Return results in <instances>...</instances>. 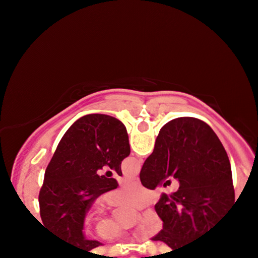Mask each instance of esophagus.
<instances>
[{
    "instance_id": "esophagus-1",
    "label": "esophagus",
    "mask_w": 258,
    "mask_h": 258,
    "mask_svg": "<svg viewBox=\"0 0 258 258\" xmlns=\"http://www.w3.org/2000/svg\"><path fill=\"white\" fill-rule=\"evenodd\" d=\"M131 180H133V182H136V183H139V177L138 176H133Z\"/></svg>"
}]
</instances>
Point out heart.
Instances as JSON below:
<instances>
[{
	"mask_svg": "<svg viewBox=\"0 0 258 258\" xmlns=\"http://www.w3.org/2000/svg\"><path fill=\"white\" fill-rule=\"evenodd\" d=\"M154 198L155 195L150 189L138 184V183H128L121 190L109 194L108 201L112 206L130 205L136 209H143L144 206L153 203ZM92 215L99 221L94 232L100 240L115 241L127 238L128 234L126 230H123L122 228H120L115 222L110 220V216L106 214L105 209L102 205L99 204L94 205L92 209ZM161 229L162 220L158 212L154 210H148L142 215L141 220H139L138 230L144 239L153 238L156 234H159Z\"/></svg>",
	"mask_w": 258,
	"mask_h": 258,
	"instance_id": "heart-1",
	"label": "heart"
}]
</instances>
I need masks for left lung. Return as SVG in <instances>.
I'll use <instances>...</instances> for the list:
<instances>
[{
	"label": "left lung",
	"mask_w": 258,
	"mask_h": 258,
	"mask_svg": "<svg viewBox=\"0 0 258 258\" xmlns=\"http://www.w3.org/2000/svg\"><path fill=\"white\" fill-rule=\"evenodd\" d=\"M131 153L123 123L115 117L91 114L80 117L65 132L44 172L38 195L43 227L73 250L88 252L100 246L84 235L86 212L94 200L117 186L109 166L119 176L121 161ZM65 256L72 253L65 251Z\"/></svg>",
	"instance_id": "obj_1"
}]
</instances>
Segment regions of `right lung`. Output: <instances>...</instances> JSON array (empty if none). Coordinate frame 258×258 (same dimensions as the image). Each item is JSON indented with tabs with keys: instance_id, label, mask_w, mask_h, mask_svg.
Masks as SVG:
<instances>
[{
	"instance_id": "add662e5",
	"label": "right lung",
	"mask_w": 258,
	"mask_h": 258,
	"mask_svg": "<svg viewBox=\"0 0 258 258\" xmlns=\"http://www.w3.org/2000/svg\"><path fill=\"white\" fill-rule=\"evenodd\" d=\"M170 176L178 180L179 188L156 203L164 226L153 240L174 250L211 232L236 201L226 150L214 130L199 119L178 117L162 127L139 173L148 189H155Z\"/></svg>"
}]
</instances>
